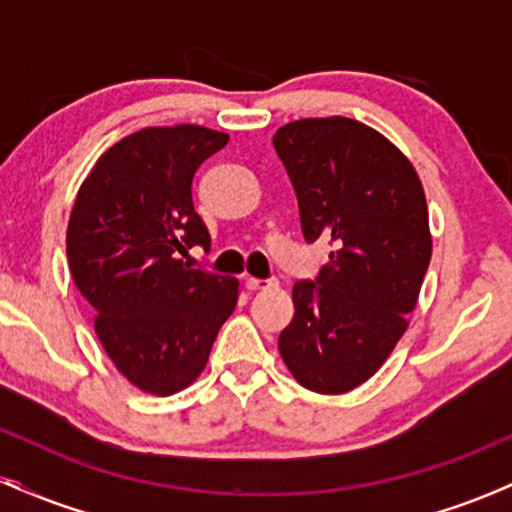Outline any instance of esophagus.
Listing matches in <instances>:
<instances>
[{
	"instance_id": "34e87169",
	"label": "esophagus",
	"mask_w": 512,
	"mask_h": 512,
	"mask_svg": "<svg viewBox=\"0 0 512 512\" xmlns=\"http://www.w3.org/2000/svg\"><path fill=\"white\" fill-rule=\"evenodd\" d=\"M245 286H248L250 291H264V289H274V286H279V281H276V279H257V276H248Z\"/></svg>"
}]
</instances>
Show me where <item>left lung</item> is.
Wrapping results in <instances>:
<instances>
[{
    "label": "left lung",
    "instance_id": "obj_1",
    "mask_svg": "<svg viewBox=\"0 0 512 512\" xmlns=\"http://www.w3.org/2000/svg\"><path fill=\"white\" fill-rule=\"evenodd\" d=\"M272 142L305 243L332 245L320 274L293 284L279 351L303 387L342 395L383 366L416 308L431 262L424 187L402 151L349 117L289 122Z\"/></svg>",
    "mask_w": 512,
    "mask_h": 512
}]
</instances>
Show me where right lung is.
Returning <instances> with one entry per match:
<instances>
[{"label": "right lung", "mask_w": 512, "mask_h": 512, "mask_svg": "<svg viewBox=\"0 0 512 512\" xmlns=\"http://www.w3.org/2000/svg\"><path fill=\"white\" fill-rule=\"evenodd\" d=\"M228 144L199 125L146 127L98 158L67 228L69 272L122 375L173 395L202 373L238 301V279L190 269L211 238L192 202L197 168Z\"/></svg>", "instance_id": "1"}]
</instances>
